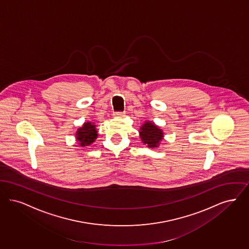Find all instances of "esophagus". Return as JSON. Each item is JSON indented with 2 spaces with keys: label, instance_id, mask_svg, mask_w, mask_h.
Segmentation results:
<instances>
[{
  "label": "esophagus",
  "instance_id": "34e87169",
  "mask_svg": "<svg viewBox=\"0 0 249 249\" xmlns=\"http://www.w3.org/2000/svg\"><path fill=\"white\" fill-rule=\"evenodd\" d=\"M124 114H125V112L124 111V112H122V111H116V112H113V116L115 117V118H122V117H124Z\"/></svg>",
  "mask_w": 249,
  "mask_h": 249
}]
</instances>
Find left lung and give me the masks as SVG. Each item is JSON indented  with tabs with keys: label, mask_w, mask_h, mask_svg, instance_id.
<instances>
[{
	"label": "left lung",
	"mask_w": 249,
	"mask_h": 249,
	"mask_svg": "<svg viewBox=\"0 0 249 249\" xmlns=\"http://www.w3.org/2000/svg\"><path fill=\"white\" fill-rule=\"evenodd\" d=\"M141 141L149 148H157L163 139V133L151 121L145 122L140 130Z\"/></svg>",
	"instance_id": "8db88e82"
}]
</instances>
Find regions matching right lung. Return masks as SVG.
<instances>
[{
	"instance_id": "right-lung-1",
	"label": "right lung",
	"mask_w": 249,
	"mask_h": 249,
	"mask_svg": "<svg viewBox=\"0 0 249 249\" xmlns=\"http://www.w3.org/2000/svg\"><path fill=\"white\" fill-rule=\"evenodd\" d=\"M97 138V131L96 130V125L91 122L85 123L83 126L80 127L76 132V140L82 147L92 144Z\"/></svg>"
}]
</instances>
